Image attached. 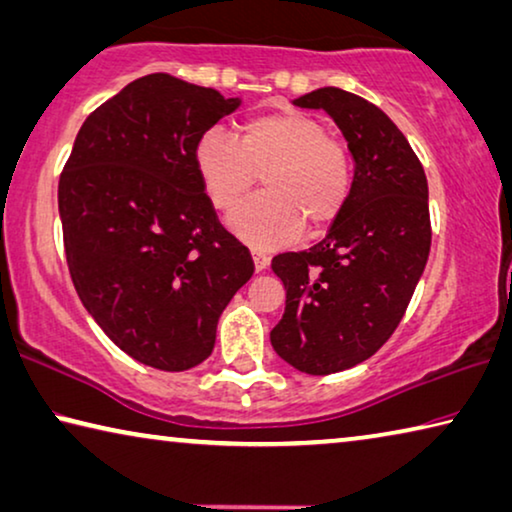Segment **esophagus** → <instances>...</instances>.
<instances>
[{"label":"esophagus","instance_id":"1","mask_svg":"<svg viewBox=\"0 0 512 512\" xmlns=\"http://www.w3.org/2000/svg\"><path fill=\"white\" fill-rule=\"evenodd\" d=\"M253 262H255V271L257 273H262V271H266L269 269V255H264V253H259V250H253Z\"/></svg>","mask_w":512,"mask_h":512}]
</instances>
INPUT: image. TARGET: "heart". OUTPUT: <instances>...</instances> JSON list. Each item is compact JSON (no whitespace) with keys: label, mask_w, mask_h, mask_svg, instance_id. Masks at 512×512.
<instances>
[{"label":"heart","mask_w":512,"mask_h":512,"mask_svg":"<svg viewBox=\"0 0 512 512\" xmlns=\"http://www.w3.org/2000/svg\"><path fill=\"white\" fill-rule=\"evenodd\" d=\"M202 189L221 212H230L262 175V196L243 202L230 230L259 250L280 248L307 230L342 216L353 191V159L328 127L296 111L264 113L239 129V139L209 129L196 145Z\"/></svg>","instance_id":"b5f03b06"}]
</instances>
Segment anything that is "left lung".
I'll return each instance as SVG.
<instances>
[{"mask_svg": "<svg viewBox=\"0 0 512 512\" xmlns=\"http://www.w3.org/2000/svg\"><path fill=\"white\" fill-rule=\"evenodd\" d=\"M294 104L326 111L355 161L351 198L326 239L271 262L287 289L273 351L298 371L328 376L371 358L401 323L431 253L428 182L376 104L332 86Z\"/></svg>", "mask_w": 512, "mask_h": 512, "instance_id": "obj_1", "label": "left lung"}]
</instances>
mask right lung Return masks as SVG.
<instances>
[{
	"label": "right lung",
	"instance_id": "obj_1",
	"mask_svg": "<svg viewBox=\"0 0 512 512\" xmlns=\"http://www.w3.org/2000/svg\"><path fill=\"white\" fill-rule=\"evenodd\" d=\"M239 104L164 72L145 75L86 118L61 173L72 285L104 335L152 369L205 362L218 316L255 271L196 168L200 136Z\"/></svg>",
	"mask_w": 512,
	"mask_h": 512
}]
</instances>
